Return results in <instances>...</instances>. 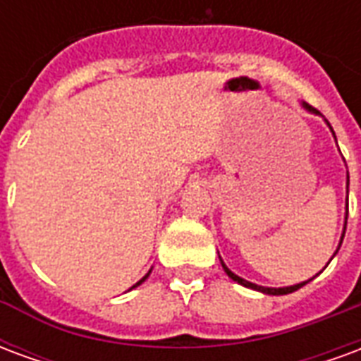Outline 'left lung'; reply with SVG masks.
Here are the masks:
<instances>
[{
    "instance_id": "obj_1",
    "label": "left lung",
    "mask_w": 361,
    "mask_h": 361,
    "mask_svg": "<svg viewBox=\"0 0 361 361\" xmlns=\"http://www.w3.org/2000/svg\"><path fill=\"white\" fill-rule=\"evenodd\" d=\"M302 106H303V108H305V110L310 111V114H315V116H321V114H319V111L315 110V108H311V106H310V104H307V102H302ZM325 123H326V126H329V129H331V133L334 135L333 127H331V123H329L326 119H325ZM334 141H336V137H334ZM348 183H350V180H348V178H346V193H348ZM346 220H348V195H346ZM344 230H346V222H344ZM344 230H342L341 243H342V240H344ZM341 243H338V247H336V251H334V255H336V253H338V250H341ZM334 255H333V257H334ZM219 257H220V255H219ZM333 257H331V259H333ZM220 263H222V269H224V272H226L228 276H230V279L234 280V282H238V284H242V286H245V288H251V290H257V292H263V294H269V295L292 294V292H295V290H300V288L305 286V284H307L310 280H313V279H315V276H317V274H315L313 279L305 280V282H300V284H294V286L269 288V286H259V284H253V282H250V280H245V279H242V276H238L235 272H232V271H230V269H228L226 265H224V261H222V259H220ZM326 265H329V263H326Z\"/></svg>"
}]
</instances>
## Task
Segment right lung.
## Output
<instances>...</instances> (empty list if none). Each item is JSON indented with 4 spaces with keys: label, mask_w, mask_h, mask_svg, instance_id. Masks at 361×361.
<instances>
[{
    "label": "right lung",
    "mask_w": 361,
    "mask_h": 361,
    "mask_svg": "<svg viewBox=\"0 0 361 361\" xmlns=\"http://www.w3.org/2000/svg\"><path fill=\"white\" fill-rule=\"evenodd\" d=\"M149 274H150V271H149V272H147V274H145V276H142V279H141V280H139V282H137V284H133V286H131V288H137V286H141L142 282H145V280L149 279ZM131 288H129V290H131Z\"/></svg>",
    "instance_id": "add662e5"
}]
</instances>
